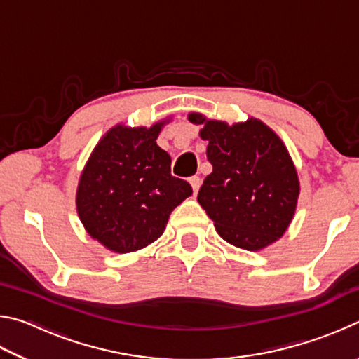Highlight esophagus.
Listing matches in <instances>:
<instances>
[{
    "mask_svg": "<svg viewBox=\"0 0 359 359\" xmlns=\"http://www.w3.org/2000/svg\"><path fill=\"white\" fill-rule=\"evenodd\" d=\"M190 184H191V188L194 193H198L199 187H201V179L198 177V175H194V177H190Z\"/></svg>",
    "mask_w": 359,
    "mask_h": 359,
    "instance_id": "1",
    "label": "esophagus"
}]
</instances>
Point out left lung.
Returning a JSON list of instances; mask_svg holds the SVG:
<instances>
[{"instance_id":"1","label":"left lung","mask_w":359,"mask_h":359,"mask_svg":"<svg viewBox=\"0 0 359 359\" xmlns=\"http://www.w3.org/2000/svg\"><path fill=\"white\" fill-rule=\"evenodd\" d=\"M208 141L212 172L199 188L198 203L222 238L244 250H261L293 220L299 179L287 147L258 118L244 123L209 120L188 114Z\"/></svg>"}]
</instances>
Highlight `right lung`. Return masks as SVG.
I'll return each instance as SVG.
<instances>
[{
    "mask_svg": "<svg viewBox=\"0 0 359 359\" xmlns=\"http://www.w3.org/2000/svg\"><path fill=\"white\" fill-rule=\"evenodd\" d=\"M165 123L114 126L83 168L77 214L87 233L107 250L130 253L155 242L171 212L191 196L190 184L172 177L171 156L156 145Z\"/></svg>",
    "mask_w": 359,
    "mask_h": 359,
    "instance_id": "1",
    "label": "right lung"
}]
</instances>
